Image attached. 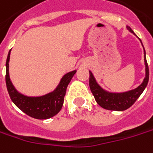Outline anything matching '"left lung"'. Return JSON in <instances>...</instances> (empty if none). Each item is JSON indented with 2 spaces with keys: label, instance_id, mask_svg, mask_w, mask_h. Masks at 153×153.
<instances>
[{
  "label": "left lung",
  "instance_id": "1",
  "mask_svg": "<svg viewBox=\"0 0 153 153\" xmlns=\"http://www.w3.org/2000/svg\"><path fill=\"white\" fill-rule=\"evenodd\" d=\"M127 29L134 33V31L127 27ZM145 51V49H144ZM145 64H146V77L141 85H140L137 88L134 90L125 92V93H108L106 92L101 88L95 80L93 74L89 71V87L93 96L96 99V102L98 103L102 108L108 110L123 111L129 108L134 104L137 99L146 88L148 80H149V67L146 59V51H145Z\"/></svg>",
  "mask_w": 153,
  "mask_h": 153
}]
</instances>
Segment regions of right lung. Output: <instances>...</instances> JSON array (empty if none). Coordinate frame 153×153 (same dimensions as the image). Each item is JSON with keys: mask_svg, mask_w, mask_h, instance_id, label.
I'll use <instances>...</instances> for the list:
<instances>
[{"mask_svg": "<svg viewBox=\"0 0 153 153\" xmlns=\"http://www.w3.org/2000/svg\"><path fill=\"white\" fill-rule=\"evenodd\" d=\"M11 51V50H10ZM10 51L6 62V84L9 96L19 109L27 115L39 120H45L53 117L61 110L66 88L75 75L76 71L67 73L62 78L57 88L50 94L39 97H29L19 94L12 84L8 74V62L10 58Z\"/></svg>", "mask_w": 153, "mask_h": 153, "instance_id": "right-lung-1", "label": "right lung"}]
</instances>
